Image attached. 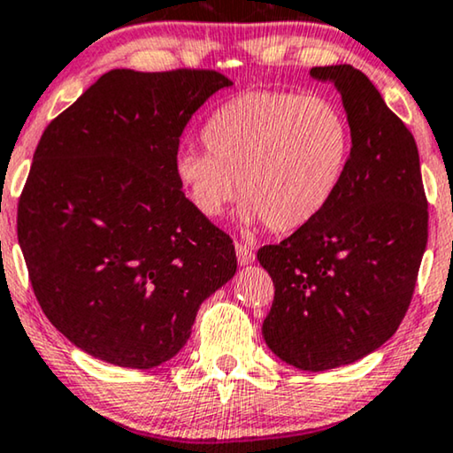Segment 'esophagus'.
I'll use <instances>...</instances> for the list:
<instances>
[{
  "mask_svg": "<svg viewBox=\"0 0 453 453\" xmlns=\"http://www.w3.org/2000/svg\"><path fill=\"white\" fill-rule=\"evenodd\" d=\"M234 251H237V260L241 266H245V264H251L256 260V254L254 250L250 248V245L245 243H234Z\"/></svg>",
  "mask_w": 453,
  "mask_h": 453,
  "instance_id": "34e87169",
  "label": "esophagus"
}]
</instances>
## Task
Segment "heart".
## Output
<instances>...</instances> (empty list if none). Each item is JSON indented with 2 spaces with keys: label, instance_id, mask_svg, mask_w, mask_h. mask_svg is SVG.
<instances>
[{
  "label": "heart",
  "instance_id": "heart-1",
  "mask_svg": "<svg viewBox=\"0 0 453 453\" xmlns=\"http://www.w3.org/2000/svg\"><path fill=\"white\" fill-rule=\"evenodd\" d=\"M208 151L180 150L174 174L193 208L216 219L237 197L245 225L291 233L331 203L348 170L351 131L326 97L251 91L231 99L203 128Z\"/></svg>",
  "mask_w": 453,
  "mask_h": 453
}]
</instances>
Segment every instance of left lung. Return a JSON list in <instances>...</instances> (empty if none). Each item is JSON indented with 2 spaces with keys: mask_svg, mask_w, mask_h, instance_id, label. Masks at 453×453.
<instances>
[{
  "mask_svg": "<svg viewBox=\"0 0 453 453\" xmlns=\"http://www.w3.org/2000/svg\"><path fill=\"white\" fill-rule=\"evenodd\" d=\"M310 76L333 83L351 131L331 203L257 260L274 283L262 325L274 356L299 370L345 366L379 349L408 312L426 250L418 148L377 87L349 64Z\"/></svg>",
  "mask_w": 453,
  "mask_h": 453,
  "instance_id": "1",
  "label": "left lung"
}]
</instances>
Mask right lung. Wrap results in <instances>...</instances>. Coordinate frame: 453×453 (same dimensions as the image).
Wrapping results in <instances>:
<instances>
[{
    "instance_id": "1",
    "label": "right lung",
    "mask_w": 453,
    "mask_h": 453,
    "mask_svg": "<svg viewBox=\"0 0 453 453\" xmlns=\"http://www.w3.org/2000/svg\"><path fill=\"white\" fill-rule=\"evenodd\" d=\"M231 85L214 70H110L41 134L19 243L41 310L85 354L160 366L233 279L231 237L174 174L187 122Z\"/></svg>"
}]
</instances>
